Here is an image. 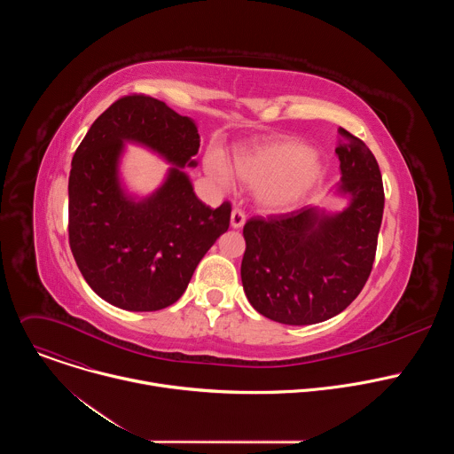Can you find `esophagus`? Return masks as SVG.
I'll list each match as a JSON object with an SVG mask.
<instances>
[{
	"mask_svg": "<svg viewBox=\"0 0 454 454\" xmlns=\"http://www.w3.org/2000/svg\"><path fill=\"white\" fill-rule=\"evenodd\" d=\"M246 223V214L240 208H233L231 212V226L233 228H242Z\"/></svg>",
	"mask_w": 454,
	"mask_h": 454,
	"instance_id": "1",
	"label": "esophagus"
}]
</instances>
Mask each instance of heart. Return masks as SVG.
Here are the masks:
<instances>
[{
  "mask_svg": "<svg viewBox=\"0 0 454 454\" xmlns=\"http://www.w3.org/2000/svg\"><path fill=\"white\" fill-rule=\"evenodd\" d=\"M210 172L223 184L231 176L221 158H210ZM231 170L239 181L256 186L258 203L270 210L294 208L323 177L321 156L305 144L277 138L235 153Z\"/></svg>",
  "mask_w": 454,
  "mask_h": 454,
  "instance_id": "obj_1",
  "label": "heart"
}]
</instances>
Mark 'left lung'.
I'll use <instances>...</instances> for the list:
<instances>
[{
    "label": "left lung",
    "instance_id": "left-lung-1",
    "mask_svg": "<svg viewBox=\"0 0 454 454\" xmlns=\"http://www.w3.org/2000/svg\"><path fill=\"white\" fill-rule=\"evenodd\" d=\"M341 184L348 207L334 215L300 208L251 217L242 230L240 277L254 310L286 325H310L345 310L375 261L384 210L380 170L363 140L340 127Z\"/></svg>",
    "mask_w": 454,
    "mask_h": 454
}]
</instances>
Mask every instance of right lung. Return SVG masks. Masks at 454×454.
Listing matches in <instances>:
<instances>
[{"label":"right lung","mask_w":454,"mask_h":454,"mask_svg":"<svg viewBox=\"0 0 454 454\" xmlns=\"http://www.w3.org/2000/svg\"><path fill=\"white\" fill-rule=\"evenodd\" d=\"M123 141L142 143L175 167L151 199L119 186ZM198 127L165 102L125 95L90 127L72 160L68 235L88 286L125 310H160L181 298L205 253L228 230L231 205L210 208L181 170L196 167Z\"/></svg>","instance_id":"right-lung-1"}]
</instances>
